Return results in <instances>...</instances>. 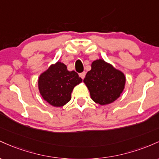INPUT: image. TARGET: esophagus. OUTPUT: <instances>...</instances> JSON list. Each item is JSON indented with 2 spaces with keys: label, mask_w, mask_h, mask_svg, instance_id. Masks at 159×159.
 I'll use <instances>...</instances> for the list:
<instances>
[{
  "label": "esophagus",
  "mask_w": 159,
  "mask_h": 159,
  "mask_svg": "<svg viewBox=\"0 0 159 159\" xmlns=\"http://www.w3.org/2000/svg\"><path fill=\"white\" fill-rule=\"evenodd\" d=\"M80 77H81L83 80L84 79L85 76V72H83V73H81V74H80Z\"/></svg>",
  "instance_id": "34e87169"
}]
</instances>
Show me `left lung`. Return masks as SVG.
<instances>
[{
    "mask_svg": "<svg viewBox=\"0 0 159 159\" xmlns=\"http://www.w3.org/2000/svg\"><path fill=\"white\" fill-rule=\"evenodd\" d=\"M83 81L94 102L105 105L113 102L120 96L125 84V77L121 71L99 59L92 62V69Z\"/></svg>",
    "mask_w": 159,
    "mask_h": 159,
    "instance_id": "left-lung-1",
    "label": "left lung"
}]
</instances>
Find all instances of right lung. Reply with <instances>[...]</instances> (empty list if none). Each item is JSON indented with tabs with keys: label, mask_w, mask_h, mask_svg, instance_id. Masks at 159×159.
Masks as SVG:
<instances>
[{
	"label": "right lung",
	"mask_w": 159,
	"mask_h": 159,
	"mask_svg": "<svg viewBox=\"0 0 159 159\" xmlns=\"http://www.w3.org/2000/svg\"><path fill=\"white\" fill-rule=\"evenodd\" d=\"M81 82L77 73L68 71L65 64L58 61L40 75L38 86L43 99L58 107L70 101L73 89Z\"/></svg>",
	"instance_id": "right-lung-1"
}]
</instances>
